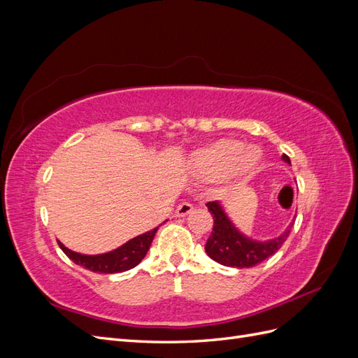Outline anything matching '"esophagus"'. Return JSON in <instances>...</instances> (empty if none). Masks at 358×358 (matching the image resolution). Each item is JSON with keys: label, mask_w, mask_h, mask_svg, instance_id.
I'll use <instances>...</instances> for the list:
<instances>
[{"label": "esophagus", "mask_w": 358, "mask_h": 358, "mask_svg": "<svg viewBox=\"0 0 358 358\" xmlns=\"http://www.w3.org/2000/svg\"><path fill=\"white\" fill-rule=\"evenodd\" d=\"M192 209H194V206H192L191 203L183 201V203H180V204L178 206L176 216H179V218H182V216H187L189 212H192Z\"/></svg>", "instance_id": "34e87169"}]
</instances>
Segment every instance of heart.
<instances>
[{
    "instance_id": "obj_1",
    "label": "heart",
    "mask_w": 358,
    "mask_h": 358,
    "mask_svg": "<svg viewBox=\"0 0 358 358\" xmlns=\"http://www.w3.org/2000/svg\"><path fill=\"white\" fill-rule=\"evenodd\" d=\"M263 150L236 138H220L192 150L188 167L200 180H220L225 187H239L251 180L262 167Z\"/></svg>"
}]
</instances>
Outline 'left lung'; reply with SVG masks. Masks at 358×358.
Returning a JSON list of instances; mask_svg holds the SVG:
<instances>
[{
    "label": "left lung",
    "mask_w": 358,
    "mask_h": 358,
    "mask_svg": "<svg viewBox=\"0 0 358 358\" xmlns=\"http://www.w3.org/2000/svg\"><path fill=\"white\" fill-rule=\"evenodd\" d=\"M282 161L291 166V161L287 155H282ZM206 206L213 215V230L204 246L206 254L216 263L230 267H252L273 255L287 241L296 220L294 215L289 225L279 236L267 241H258L239 230V227L230 218L222 201H209L206 203Z\"/></svg>",
    "instance_id": "1"
}]
</instances>
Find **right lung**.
Masks as SVG:
<instances>
[{"label": "right lung", "instance_id": "obj_1", "mask_svg": "<svg viewBox=\"0 0 358 358\" xmlns=\"http://www.w3.org/2000/svg\"><path fill=\"white\" fill-rule=\"evenodd\" d=\"M157 231H158V227H155L154 230L133 237V239H129L124 245L117 246L116 249H112L109 252L95 254V255L71 251V249H69L59 241H58V245L71 262L91 270V272L119 273V272H127V270L136 267L140 262H142L146 252L149 251L150 243H152Z\"/></svg>", "mask_w": 358, "mask_h": 358}]
</instances>
